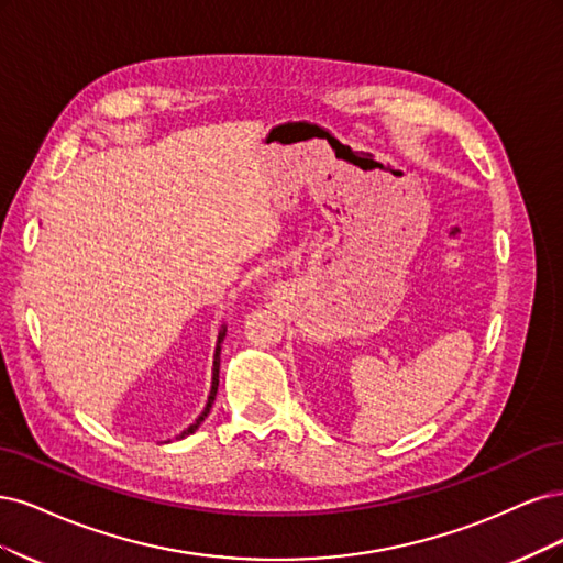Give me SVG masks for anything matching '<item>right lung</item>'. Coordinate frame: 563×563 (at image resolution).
<instances>
[{
	"instance_id": "add662e5",
	"label": "right lung",
	"mask_w": 563,
	"mask_h": 563,
	"mask_svg": "<svg viewBox=\"0 0 563 563\" xmlns=\"http://www.w3.org/2000/svg\"><path fill=\"white\" fill-rule=\"evenodd\" d=\"M224 332L227 330H222L220 332V336H217V349H214V362H212V388H210V397H208V405H206V409H203V413L198 416L196 419V423H191L183 434H179V438H185V434H191L194 430H198V426H201L203 421H206V416L210 413V407H212V402H214V395H217V386H220V346H222V341H224Z\"/></svg>"
}]
</instances>
